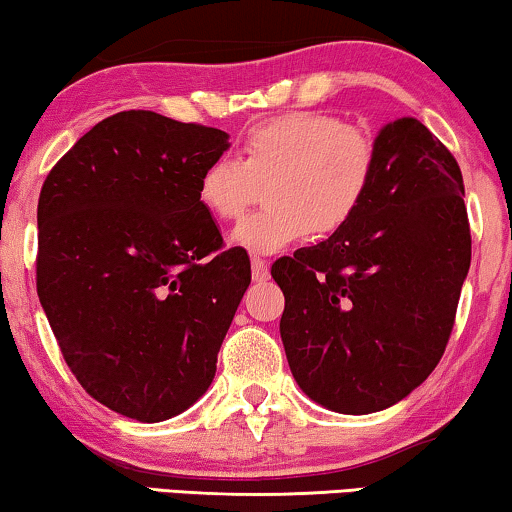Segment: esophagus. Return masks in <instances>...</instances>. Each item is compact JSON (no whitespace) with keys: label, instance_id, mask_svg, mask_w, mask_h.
Segmentation results:
<instances>
[{"label":"esophagus","instance_id":"obj_1","mask_svg":"<svg viewBox=\"0 0 512 512\" xmlns=\"http://www.w3.org/2000/svg\"><path fill=\"white\" fill-rule=\"evenodd\" d=\"M251 275H254V282H265L270 277V263L261 256L251 258Z\"/></svg>","mask_w":512,"mask_h":512}]
</instances>
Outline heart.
Returning <instances> with one entry per match:
<instances>
[{"label": "heart", "instance_id": "obj_1", "mask_svg": "<svg viewBox=\"0 0 512 512\" xmlns=\"http://www.w3.org/2000/svg\"><path fill=\"white\" fill-rule=\"evenodd\" d=\"M242 158L221 156L200 174L198 198L209 214L233 221L268 184L261 212L233 230V242L254 254H275L314 230L335 233L366 202L377 149L366 130L321 111H293L247 132Z\"/></svg>", "mask_w": 512, "mask_h": 512}]
</instances>
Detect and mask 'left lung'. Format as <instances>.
Returning a JSON list of instances; mask_svg holds the SVG:
<instances>
[{"label": "left lung", "instance_id": "1", "mask_svg": "<svg viewBox=\"0 0 512 512\" xmlns=\"http://www.w3.org/2000/svg\"><path fill=\"white\" fill-rule=\"evenodd\" d=\"M370 193L347 226L272 265L298 387L342 415L389 408L438 366L471 268L457 160L417 118L375 137Z\"/></svg>", "mask_w": 512, "mask_h": 512}]
</instances>
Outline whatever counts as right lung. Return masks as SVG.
<instances>
[{"label": "right lung", "instance_id": "add662e5", "mask_svg": "<svg viewBox=\"0 0 512 512\" xmlns=\"http://www.w3.org/2000/svg\"><path fill=\"white\" fill-rule=\"evenodd\" d=\"M223 130L130 109L104 118L41 186L37 293L69 370L95 401L163 422L198 401L251 282L198 181Z\"/></svg>", "mask_w": 512, "mask_h": 512}]
</instances>
